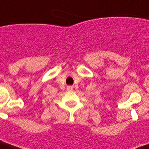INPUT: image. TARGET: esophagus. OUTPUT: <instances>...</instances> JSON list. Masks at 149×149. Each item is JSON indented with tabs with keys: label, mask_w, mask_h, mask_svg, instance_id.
<instances>
[{
	"label": "esophagus",
	"mask_w": 149,
	"mask_h": 149,
	"mask_svg": "<svg viewBox=\"0 0 149 149\" xmlns=\"http://www.w3.org/2000/svg\"><path fill=\"white\" fill-rule=\"evenodd\" d=\"M66 89H67V91H72V89H73V87H72V86H68Z\"/></svg>",
	"instance_id": "esophagus-1"
}]
</instances>
